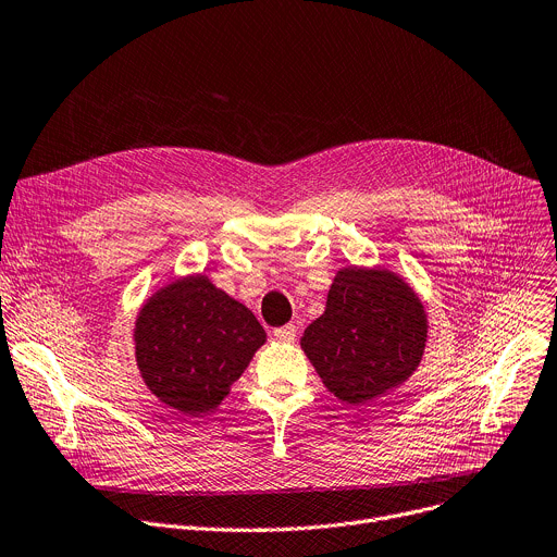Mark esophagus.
I'll list each match as a JSON object with an SVG mask.
<instances>
[{"mask_svg":"<svg viewBox=\"0 0 557 557\" xmlns=\"http://www.w3.org/2000/svg\"><path fill=\"white\" fill-rule=\"evenodd\" d=\"M275 341L280 343H293L295 341V324H286V326H280L273 331Z\"/></svg>","mask_w":557,"mask_h":557,"instance_id":"1","label":"esophagus"}]
</instances>
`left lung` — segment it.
Instances as JSON below:
<instances>
[{"instance_id":"left-lung-1","label":"left lung","mask_w":557,"mask_h":557,"mask_svg":"<svg viewBox=\"0 0 557 557\" xmlns=\"http://www.w3.org/2000/svg\"><path fill=\"white\" fill-rule=\"evenodd\" d=\"M425 341L428 315L410 284L387 269L345 267L300 345L331 394L367 405L417 372Z\"/></svg>"}]
</instances>
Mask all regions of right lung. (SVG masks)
Here are the masks:
<instances>
[{
    "mask_svg": "<svg viewBox=\"0 0 557 557\" xmlns=\"http://www.w3.org/2000/svg\"><path fill=\"white\" fill-rule=\"evenodd\" d=\"M267 331L252 311L206 275L159 288L136 318V364L150 392L174 410L210 412L244 374Z\"/></svg>",
    "mask_w": 557,
    "mask_h": 557,
    "instance_id": "obj_1",
    "label": "right lung"
}]
</instances>
